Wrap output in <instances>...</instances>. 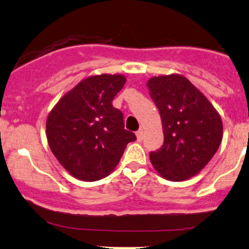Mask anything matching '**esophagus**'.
I'll return each mask as SVG.
<instances>
[{
	"label": "esophagus",
	"instance_id": "34e87169",
	"mask_svg": "<svg viewBox=\"0 0 249 249\" xmlns=\"http://www.w3.org/2000/svg\"><path fill=\"white\" fill-rule=\"evenodd\" d=\"M136 136H137V139H138V141L141 142L142 139V137H144V132H142V130H138V131H137Z\"/></svg>",
	"mask_w": 249,
	"mask_h": 249
}]
</instances>
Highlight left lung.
I'll return each instance as SVG.
<instances>
[{
	"label": "left lung",
	"mask_w": 249,
	"mask_h": 249,
	"mask_svg": "<svg viewBox=\"0 0 249 249\" xmlns=\"http://www.w3.org/2000/svg\"><path fill=\"white\" fill-rule=\"evenodd\" d=\"M146 85L160 113L164 132V144L150 153V160L162 178L190 179L218 151L222 139L220 115L184 76L152 77Z\"/></svg>",
	"instance_id": "left-lung-1"
}]
</instances>
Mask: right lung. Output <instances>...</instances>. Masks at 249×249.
<instances>
[{
  "label": "right lung",
  "instance_id": "add662e5",
  "mask_svg": "<svg viewBox=\"0 0 249 249\" xmlns=\"http://www.w3.org/2000/svg\"><path fill=\"white\" fill-rule=\"evenodd\" d=\"M123 75L103 73L79 82L50 111L47 138L53 156L71 176L101 180L115 170L136 134L124 128L112 101L124 87Z\"/></svg>",
  "mask_w": 249,
  "mask_h": 249
}]
</instances>
